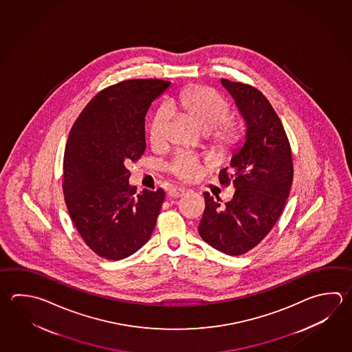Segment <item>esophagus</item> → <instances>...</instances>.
<instances>
[{"label": "esophagus", "mask_w": 352, "mask_h": 352, "mask_svg": "<svg viewBox=\"0 0 352 352\" xmlns=\"http://www.w3.org/2000/svg\"><path fill=\"white\" fill-rule=\"evenodd\" d=\"M186 189H183V188H173L168 192V197L169 198H180L186 194Z\"/></svg>", "instance_id": "1"}]
</instances>
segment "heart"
<instances>
[{
	"mask_svg": "<svg viewBox=\"0 0 352 352\" xmlns=\"http://www.w3.org/2000/svg\"><path fill=\"white\" fill-rule=\"evenodd\" d=\"M168 108L173 112L183 113L192 120L201 132L206 133L212 146L219 151L230 149L241 137L239 123L226 120L229 113L228 102L210 88L195 87L186 89L169 102ZM166 124L168 112L166 109H160L153 116L149 124V140L153 146L158 148L164 144ZM198 166L197 158L180 152L173 158L168 169L179 179L190 180L198 172Z\"/></svg>",
	"mask_w": 352,
	"mask_h": 352,
	"instance_id": "heart-1",
	"label": "heart"
}]
</instances>
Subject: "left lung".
<instances>
[{"instance_id": "obj_1", "label": "left lung", "mask_w": 352, "mask_h": 352, "mask_svg": "<svg viewBox=\"0 0 352 352\" xmlns=\"http://www.w3.org/2000/svg\"><path fill=\"white\" fill-rule=\"evenodd\" d=\"M244 120L221 184L232 183V199L204 192L206 210L198 232L206 244L228 255L252 250L275 226L285 206L292 183V149L284 126L265 96L239 82L220 80Z\"/></svg>"}]
</instances>
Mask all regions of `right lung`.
<instances>
[{
    "mask_svg": "<svg viewBox=\"0 0 352 352\" xmlns=\"http://www.w3.org/2000/svg\"><path fill=\"white\" fill-rule=\"evenodd\" d=\"M170 82L131 80L96 94L74 122L63 160V192L74 226L102 258L120 260L151 238L166 198L131 186L126 163L146 151L144 122Z\"/></svg>",
    "mask_w": 352,
    "mask_h": 352,
    "instance_id": "add662e5",
    "label": "right lung"
}]
</instances>
